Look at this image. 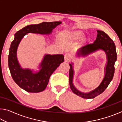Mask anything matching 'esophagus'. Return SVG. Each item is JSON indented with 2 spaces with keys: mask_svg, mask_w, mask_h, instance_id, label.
I'll list each match as a JSON object with an SVG mask.
<instances>
[{
  "mask_svg": "<svg viewBox=\"0 0 122 122\" xmlns=\"http://www.w3.org/2000/svg\"><path fill=\"white\" fill-rule=\"evenodd\" d=\"M64 57H65V61L67 62V61H68L70 59H71V56L69 53H66L65 55H64Z\"/></svg>",
  "mask_w": 122,
  "mask_h": 122,
  "instance_id": "obj_1",
  "label": "esophagus"
}]
</instances>
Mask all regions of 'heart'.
<instances>
[{
    "label": "heart",
    "mask_w": 122,
    "mask_h": 122,
    "mask_svg": "<svg viewBox=\"0 0 122 122\" xmlns=\"http://www.w3.org/2000/svg\"><path fill=\"white\" fill-rule=\"evenodd\" d=\"M84 36H85L84 33L81 30H74V31L67 30L63 33L62 39L63 40L77 41L83 39Z\"/></svg>",
    "instance_id": "b5f03b06"
}]
</instances>
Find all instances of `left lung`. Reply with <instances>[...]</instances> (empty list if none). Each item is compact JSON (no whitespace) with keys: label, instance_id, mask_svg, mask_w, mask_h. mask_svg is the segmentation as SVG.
<instances>
[{"label":"left lung","instance_id":"left-lung-1","mask_svg":"<svg viewBox=\"0 0 122 122\" xmlns=\"http://www.w3.org/2000/svg\"><path fill=\"white\" fill-rule=\"evenodd\" d=\"M97 35L93 44L86 45L78 49L76 53L77 57H84L99 51H104L107 62L104 68V76L97 87L88 92H82L76 88L73 83L74 76V63H69V79L70 87L74 94L86 99L94 98L102 94L112 81L115 73V63L117 60L116 46L113 41L104 32L97 30Z\"/></svg>","mask_w":122,"mask_h":122}]
</instances>
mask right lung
<instances>
[{
  "label": "right lung",
  "mask_w": 122,
  "mask_h": 122,
  "mask_svg": "<svg viewBox=\"0 0 122 122\" xmlns=\"http://www.w3.org/2000/svg\"><path fill=\"white\" fill-rule=\"evenodd\" d=\"M61 23V21H54L30 25L18 30L14 34V39L11 42L9 50V68L14 82L26 92L36 93L44 91L48 83L51 75L64 62V56L62 54H47L39 64L38 71L22 68L17 58V49L20 42L28 33L51 34L54 29Z\"/></svg>",
  "instance_id": "add662e5"
}]
</instances>
